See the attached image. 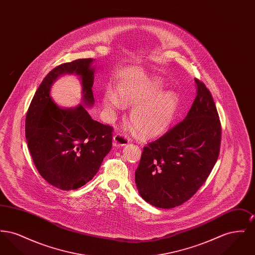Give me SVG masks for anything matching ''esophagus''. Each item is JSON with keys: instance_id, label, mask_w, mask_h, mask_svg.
Instances as JSON below:
<instances>
[{"instance_id": "esophagus-1", "label": "esophagus", "mask_w": 255, "mask_h": 255, "mask_svg": "<svg viewBox=\"0 0 255 255\" xmlns=\"http://www.w3.org/2000/svg\"><path fill=\"white\" fill-rule=\"evenodd\" d=\"M129 141H130V139L122 133H116L113 138V144L115 147L127 145L129 143Z\"/></svg>"}]
</instances>
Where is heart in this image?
<instances>
[{
  "instance_id": "1",
  "label": "heart",
  "mask_w": 255,
  "mask_h": 255,
  "mask_svg": "<svg viewBox=\"0 0 255 255\" xmlns=\"http://www.w3.org/2000/svg\"><path fill=\"white\" fill-rule=\"evenodd\" d=\"M162 83L158 79H149L136 85H123L116 95L106 92L103 105L110 111L124 106H134L130 121L142 136L152 137L167 130L173 121L178 97L173 92H161Z\"/></svg>"
}]
</instances>
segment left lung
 Listing matches in <instances>:
<instances>
[{
	"instance_id": "8db88e82",
	"label": "left lung",
	"mask_w": 255,
	"mask_h": 255,
	"mask_svg": "<svg viewBox=\"0 0 255 255\" xmlns=\"http://www.w3.org/2000/svg\"><path fill=\"white\" fill-rule=\"evenodd\" d=\"M197 96L185 119L144 146L134 181L152 206L172 208L189 200L213 169L221 145V122L213 97L195 79Z\"/></svg>"
}]
</instances>
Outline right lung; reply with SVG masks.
Returning <instances> with one entry per match:
<instances>
[{"label":"right lung","mask_w":255,"mask_h":255,"mask_svg":"<svg viewBox=\"0 0 255 255\" xmlns=\"http://www.w3.org/2000/svg\"><path fill=\"white\" fill-rule=\"evenodd\" d=\"M94 59L61 64L50 71L37 89L25 118V138L40 175L51 185L72 190L91 181L112 149L113 128L94 121L85 106L94 105ZM74 73L83 84L84 104L59 108L49 96L61 75Z\"/></svg>","instance_id":"add662e5"}]
</instances>
